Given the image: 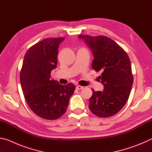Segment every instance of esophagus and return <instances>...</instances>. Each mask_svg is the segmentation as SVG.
I'll return each instance as SVG.
<instances>
[{
	"mask_svg": "<svg viewBox=\"0 0 152 152\" xmlns=\"http://www.w3.org/2000/svg\"><path fill=\"white\" fill-rule=\"evenodd\" d=\"M83 88H84V86H80V85H77L76 86V89H78V90H81Z\"/></svg>",
	"mask_w": 152,
	"mask_h": 152,
	"instance_id": "1",
	"label": "esophagus"
}]
</instances>
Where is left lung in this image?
Here are the masks:
<instances>
[{
	"label": "left lung",
	"mask_w": 152,
	"mask_h": 152,
	"mask_svg": "<svg viewBox=\"0 0 152 152\" xmlns=\"http://www.w3.org/2000/svg\"><path fill=\"white\" fill-rule=\"evenodd\" d=\"M93 53L92 68L101 71L103 91H94L89 99L91 111L99 117H109L124 107L129 96L133 77L129 58L126 51L106 36L81 35Z\"/></svg>",
	"instance_id": "obj_1"
}]
</instances>
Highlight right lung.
Wrapping results in <instances>:
<instances>
[{"label": "right lung", "mask_w": 152, "mask_h": 152, "mask_svg": "<svg viewBox=\"0 0 152 152\" xmlns=\"http://www.w3.org/2000/svg\"><path fill=\"white\" fill-rule=\"evenodd\" d=\"M64 37L46 38L32 45L25 53L20 72L24 97L32 111L43 119L54 120L66 111L76 87L50 80L56 68L58 49Z\"/></svg>", "instance_id": "add662e5"}]
</instances>
